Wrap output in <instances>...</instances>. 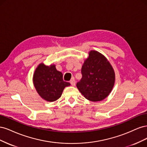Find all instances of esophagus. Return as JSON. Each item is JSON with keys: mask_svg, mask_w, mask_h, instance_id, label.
Masks as SVG:
<instances>
[{"mask_svg": "<svg viewBox=\"0 0 147 147\" xmlns=\"http://www.w3.org/2000/svg\"><path fill=\"white\" fill-rule=\"evenodd\" d=\"M70 83L71 84H72V86H75V81L74 79L71 80L70 81Z\"/></svg>", "mask_w": 147, "mask_h": 147, "instance_id": "1", "label": "esophagus"}]
</instances>
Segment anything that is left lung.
Listing matches in <instances>:
<instances>
[{"mask_svg": "<svg viewBox=\"0 0 147 147\" xmlns=\"http://www.w3.org/2000/svg\"><path fill=\"white\" fill-rule=\"evenodd\" d=\"M82 78L77 87L89 100L104 99L110 94L115 83V72L112 65L100 53L91 51L82 68Z\"/></svg>", "mask_w": 147, "mask_h": 147, "instance_id": "1", "label": "left lung"}]
</instances>
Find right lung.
Returning a JSON list of instances; mask_svg holds the SVG:
<instances>
[{
  "label": "right lung",
  "instance_id": "obj_1",
  "mask_svg": "<svg viewBox=\"0 0 147 147\" xmlns=\"http://www.w3.org/2000/svg\"><path fill=\"white\" fill-rule=\"evenodd\" d=\"M63 77V74L56 70L55 65L40 64L35 71L33 82L39 95L43 99L53 102L59 98L65 86L70 85Z\"/></svg>",
  "mask_w": 147,
  "mask_h": 147
}]
</instances>
